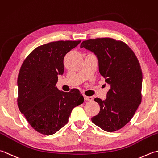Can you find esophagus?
Segmentation results:
<instances>
[{
  "instance_id": "1",
  "label": "esophagus",
  "mask_w": 158,
  "mask_h": 158,
  "mask_svg": "<svg viewBox=\"0 0 158 158\" xmlns=\"http://www.w3.org/2000/svg\"><path fill=\"white\" fill-rule=\"evenodd\" d=\"M85 98V99L86 101H92L93 100V98L91 97V96H84Z\"/></svg>"
}]
</instances>
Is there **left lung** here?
I'll list each match as a JSON object with an SVG mask.
<instances>
[{"label": "left lung", "mask_w": 158, "mask_h": 158, "mask_svg": "<svg viewBox=\"0 0 158 158\" xmlns=\"http://www.w3.org/2000/svg\"><path fill=\"white\" fill-rule=\"evenodd\" d=\"M80 48L96 56L99 72L110 86L105 100L95 99L100 111L91 118L93 123L106 131L119 130L140 104L143 73L139 62L127 44L111 38L84 41Z\"/></svg>", "instance_id": "1"}]
</instances>
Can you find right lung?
<instances>
[{
  "mask_svg": "<svg viewBox=\"0 0 158 158\" xmlns=\"http://www.w3.org/2000/svg\"><path fill=\"white\" fill-rule=\"evenodd\" d=\"M80 41H59L37 47L22 63L18 78V106L35 130L52 135L67 123L73 108L82 104L79 90L58 89L65 54Z\"/></svg>",
  "mask_w": 158,
  "mask_h": 158,
  "instance_id": "1",
  "label": "right lung"
}]
</instances>
